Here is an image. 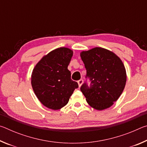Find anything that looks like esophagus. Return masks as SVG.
Segmentation results:
<instances>
[{
  "label": "esophagus",
  "mask_w": 147,
  "mask_h": 147,
  "mask_svg": "<svg viewBox=\"0 0 147 147\" xmlns=\"http://www.w3.org/2000/svg\"><path fill=\"white\" fill-rule=\"evenodd\" d=\"M83 82H84V80H83L82 79L79 80L78 81V86H79V87H80V86H82V84H83Z\"/></svg>",
  "instance_id": "obj_1"
}]
</instances>
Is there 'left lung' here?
<instances>
[{
  "label": "left lung",
  "mask_w": 147,
  "mask_h": 147,
  "mask_svg": "<svg viewBox=\"0 0 147 147\" xmlns=\"http://www.w3.org/2000/svg\"><path fill=\"white\" fill-rule=\"evenodd\" d=\"M86 69L85 82L80 91L92 108L102 110L117 100L126 82V73L123 62L112 52L96 47L80 53ZM87 80V79H86Z\"/></svg>",
  "instance_id": "left-lung-1"
}]
</instances>
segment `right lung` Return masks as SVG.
Segmentation results:
<instances>
[{
  "label": "right lung",
  "instance_id": "1",
  "mask_svg": "<svg viewBox=\"0 0 147 147\" xmlns=\"http://www.w3.org/2000/svg\"><path fill=\"white\" fill-rule=\"evenodd\" d=\"M73 52L65 47L56 49L45 56L35 67L31 83L39 100L47 108L57 110L68 103L74 89L78 88L72 80L67 67Z\"/></svg>",
  "mask_w": 147,
  "mask_h": 147
}]
</instances>
